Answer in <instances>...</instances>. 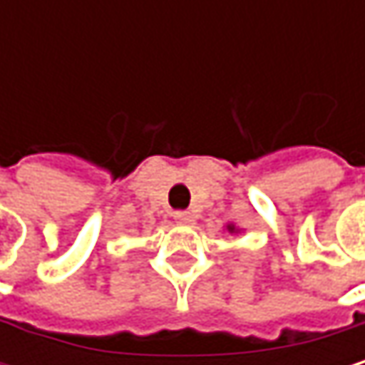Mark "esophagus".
Returning a JSON list of instances; mask_svg holds the SVG:
<instances>
[{"mask_svg": "<svg viewBox=\"0 0 365 365\" xmlns=\"http://www.w3.org/2000/svg\"><path fill=\"white\" fill-rule=\"evenodd\" d=\"M175 222L180 224V226H194V215L190 213V211H178L175 213Z\"/></svg>", "mask_w": 365, "mask_h": 365, "instance_id": "1", "label": "esophagus"}]
</instances>
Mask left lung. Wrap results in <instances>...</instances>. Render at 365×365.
Listing matches in <instances>:
<instances>
[{
    "mask_svg": "<svg viewBox=\"0 0 365 365\" xmlns=\"http://www.w3.org/2000/svg\"><path fill=\"white\" fill-rule=\"evenodd\" d=\"M226 230H228L230 235H239V232H241V228H237L235 224H226Z\"/></svg>",
    "mask_w": 365,
    "mask_h": 365,
    "instance_id": "8db88e82",
    "label": "left lung"
}]
</instances>
